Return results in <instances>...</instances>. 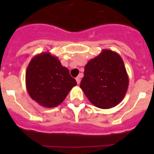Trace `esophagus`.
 <instances>
[{
	"instance_id": "34e87169",
	"label": "esophagus",
	"mask_w": 154,
	"mask_h": 154,
	"mask_svg": "<svg viewBox=\"0 0 154 154\" xmlns=\"http://www.w3.org/2000/svg\"><path fill=\"white\" fill-rule=\"evenodd\" d=\"M76 82H77V83L79 84L80 83V81H81V79H80V77H77V78L75 79Z\"/></svg>"
}]
</instances>
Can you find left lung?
<instances>
[{"instance_id":"obj_1","label":"left lung","mask_w":154,"mask_h":154,"mask_svg":"<svg viewBox=\"0 0 154 154\" xmlns=\"http://www.w3.org/2000/svg\"><path fill=\"white\" fill-rule=\"evenodd\" d=\"M128 85L129 78L120 55L103 49L85 65L80 88L95 106L110 109L123 100Z\"/></svg>"}]
</instances>
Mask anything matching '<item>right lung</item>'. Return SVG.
<instances>
[{"label":"right lung","instance_id":"add662e5","mask_svg":"<svg viewBox=\"0 0 154 154\" xmlns=\"http://www.w3.org/2000/svg\"><path fill=\"white\" fill-rule=\"evenodd\" d=\"M25 81L30 97L47 108L58 106L77 85L69 69L50 52L33 57L27 68Z\"/></svg>","mask_w":154,"mask_h":154}]
</instances>
